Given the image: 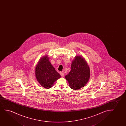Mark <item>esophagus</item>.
Returning a JSON list of instances; mask_svg holds the SVG:
<instances>
[{"mask_svg": "<svg viewBox=\"0 0 126 126\" xmlns=\"http://www.w3.org/2000/svg\"><path fill=\"white\" fill-rule=\"evenodd\" d=\"M60 75H61L62 77H64V73L62 72H60Z\"/></svg>", "mask_w": 126, "mask_h": 126, "instance_id": "esophagus-1", "label": "esophagus"}]
</instances>
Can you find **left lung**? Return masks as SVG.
<instances>
[{"label":"left lung","mask_w":126,"mask_h":126,"mask_svg":"<svg viewBox=\"0 0 126 126\" xmlns=\"http://www.w3.org/2000/svg\"><path fill=\"white\" fill-rule=\"evenodd\" d=\"M90 74V67L85 59L81 56H76L72 62L71 71L65 78L70 88L78 90L86 84Z\"/></svg>","instance_id":"1"}]
</instances>
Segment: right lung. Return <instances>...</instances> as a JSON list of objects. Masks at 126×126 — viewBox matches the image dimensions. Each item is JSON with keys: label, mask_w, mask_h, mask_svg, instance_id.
Instances as JSON below:
<instances>
[{"label": "right lung", "mask_w": 126, "mask_h": 126, "mask_svg": "<svg viewBox=\"0 0 126 126\" xmlns=\"http://www.w3.org/2000/svg\"><path fill=\"white\" fill-rule=\"evenodd\" d=\"M47 55L40 59L36 64L35 74L37 80L44 88H50L55 81L61 77L51 64Z\"/></svg>", "instance_id": "obj_1"}]
</instances>
